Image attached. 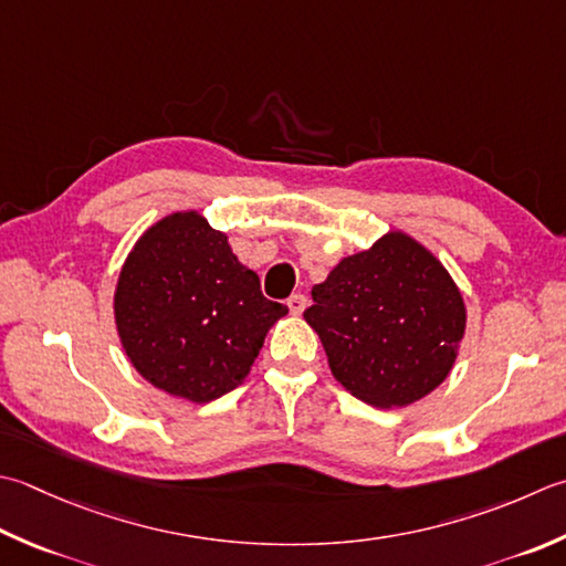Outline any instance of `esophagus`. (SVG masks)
I'll return each instance as SVG.
<instances>
[{
	"label": "esophagus",
	"instance_id": "obj_1",
	"mask_svg": "<svg viewBox=\"0 0 566 566\" xmlns=\"http://www.w3.org/2000/svg\"><path fill=\"white\" fill-rule=\"evenodd\" d=\"M306 294H292L290 298H286V306H290V312L294 314V316H298L306 308Z\"/></svg>",
	"mask_w": 566,
	"mask_h": 566
}]
</instances>
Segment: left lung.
Segmentation results:
<instances>
[{"mask_svg": "<svg viewBox=\"0 0 566 566\" xmlns=\"http://www.w3.org/2000/svg\"><path fill=\"white\" fill-rule=\"evenodd\" d=\"M304 318L334 378L373 407H405L444 382L467 328L461 292L405 232L340 260Z\"/></svg>", "mask_w": 566, "mask_h": 566, "instance_id": "obj_1", "label": "left lung"}]
</instances>
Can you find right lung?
Segmentation results:
<instances>
[{
	"label": "right lung",
	"mask_w": 566,
	"mask_h": 566,
	"mask_svg": "<svg viewBox=\"0 0 566 566\" xmlns=\"http://www.w3.org/2000/svg\"><path fill=\"white\" fill-rule=\"evenodd\" d=\"M284 304L242 268L223 232L198 213L149 228L119 272L117 331L132 365L154 387L210 402L248 378Z\"/></svg>",
	"instance_id": "obj_1"
}]
</instances>
